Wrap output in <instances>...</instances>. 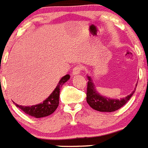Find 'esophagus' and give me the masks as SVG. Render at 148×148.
<instances>
[{
  "label": "esophagus",
  "instance_id": "34e87169",
  "mask_svg": "<svg viewBox=\"0 0 148 148\" xmlns=\"http://www.w3.org/2000/svg\"><path fill=\"white\" fill-rule=\"evenodd\" d=\"M82 70H83V67L82 66H79V65H78V66L74 67V69H73V71H72V74L73 75H77V74H79Z\"/></svg>",
  "mask_w": 148,
  "mask_h": 148
}]
</instances>
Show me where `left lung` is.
I'll return each instance as SVG.
<instances>
[{
  "mask_svg": "<svg viewBox=\"0 0 148 148\" xmlns=\"http://www.w3.org/2000/svg\"><path fill=\"white\" fill-rule=\"evenodd\" d=\"M87 78L88 79L86 93L87 103L92 109L99 112H111L116 111L127 103V102L130 99V97H132V95L136 91V87L129 95L121 98L120 100L110 98V97H105L101 94H99L98 92H97L95 85L94 84L92 77L90 76L87 75ZM136 86H137V83H136Z\"/></svg>",
  "mask_w": 148,
  "mask_h": 148,
  "instance_id": "obj_1",
  "label": "left lung"
}]
</instances>
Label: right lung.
Here are the masks:
<instances>
[{"label": "right lung", "mask_w": 148, "mask_h": 148, "mask_svg": "<svg viewBox=\"0 0 148 148\" xmlns=\"http://www.w3.org/2000/svg\"><path fill=\"white\" fill-rule=\"evenodd\" d=\"M70 79V75L66 74L61 78L59 81L58 85L56 86L53 92L49 95V97L46 98L45 101L41 103L36 105H33L31 106H21L15 103V106L22 110L27 115L30 116L35 117L36 119L43 118V117L48 116L54 112L56 108L58 107L60 103V88L64 83H66Z\"/></svg>", "instance_id": "obj_1"}]
</instances>
